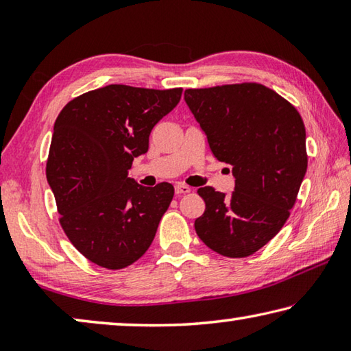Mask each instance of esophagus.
Segmentation results:
<instances>
[{
  "label": "esophagus",
  "instance_id": "1",
  "mask_svg": "<svg viewBox=\"0 0 351 351\" xmlns=\"http://www.w3.org/2000/svg\"><path fill=\"white\" fill-rule=\"evenodd\" d=\"M190 190H192V189H190L189 186H186V184H176V186H175V192L178 193V195H184V193H189L190 192Z\"/></svg>",
  "mask_w": 351,
  "mask_h": 351
}]
</instances>
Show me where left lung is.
I'll use <instances>...</instances> for the list:
<instances>
[{"mask_svg":"<svg viewBox=\"0 0 351 351\" xmlns=\"http://www.w3.org/2000/svg\"><path fill=\"white\" fill-rule=\"evenodd\" d=\"M184 100L218 161L232 165L230 195L198 189L206 210L195 230L207 247L243 258L283 228L306 173L304 121L288 100L258 83L186 90Z\"/></svg>","mask_w":351,"mask_h":351,"instance_id":"1","label":"left lung"}]
</instances>
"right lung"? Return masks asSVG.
<instances>
[{
	"label": "right lung",
	"mask_w": 351,
	"mask_h": 351,
	"mask_svg": "<svg viewBox=\"0 0 351 351\" xmlns=\"http://www.w3.org/2000/svg\"><path fill=\"white\" fill-rule=\"evenodd\" d=\"M181 94L182 88L108 85L73 99L57 117L47 182L64 234L102 268L122 269L141 258L169 209L171 184L144 187L128 170Z\"/></svg>",
	"instance_id": "obj_1"
}]
</instances>
